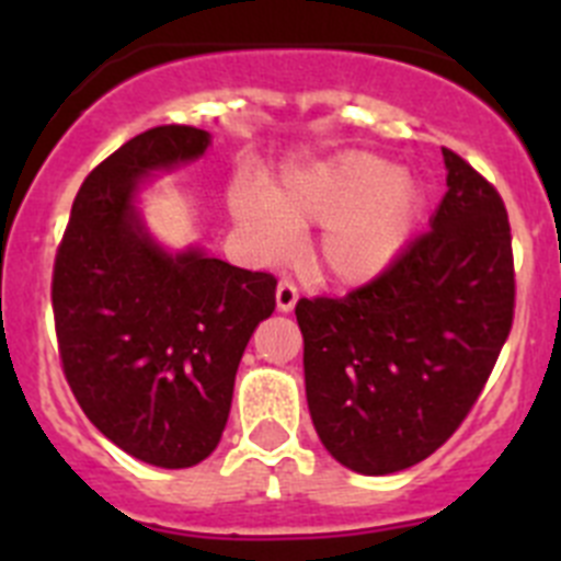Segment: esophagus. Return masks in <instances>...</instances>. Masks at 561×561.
Masks as SVG:
<instances>
[{
    "label": "esophagus",
    "mask_w": 561,
    "mask_h": 561,
    "mask_svg": "<svg viewBox=\"0 0 561 561\" xmlns=\"http://www.w3.org/2000/svg\"><path fill=\"white\" fill-rule=\"evenodd\" d=\"M275 304H277V311H291V309H295V304H297V286L291 284V280H280V284H277Z\"/></svg>",
    "instance_id": "obj_1"
}]
</instances>
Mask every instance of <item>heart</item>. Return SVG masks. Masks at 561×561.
Segmentation results:
<instances>
[{
  "mask_svg": "<svg viewBox=\"0 0 561 561\" xmlns=\"http://www.w3.org/2000/svg\"><path fill=\"white\" fill-rule=\"evenodd\" d=\"M230 213L255 255L277 261L297 230L320 227L309 261L325 284L359 289L396 266L421 213L413 173L370 151H340L295 162L270 185L241 180L230 187Z\"/></svg>",
  "mask_w": 561,
  "mask_h": 561,
  "instance_id": "b5f03b06",
  "label": "heart"
}]
</instances>
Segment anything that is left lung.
I'll return each instance as SVG.
<instances>
[{
	"label": "left lung",
	"instance_id": "8db88e82",
	"mask_svg": "<svg viewBox=\"0 0 561 561\" xmlns=\"http://www.w3.org/2000/svg\"><path fill=\"white\" fill-rule=\"evenodd\" d=\"M447 193L390 272L345 297L297 300L314 430L359 474L430 458L460 427L514 320L500 193L444 148Z\"/></svg>",
	"mask_w": 561,
	"mask_h": 561
}]
</instances>
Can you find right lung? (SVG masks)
<instances>
[{"instance_id": "add662e5", "label": "right lung", "mask_w": 561, "mask_h": 561, "mask_svg": "<svg viewBox=\"0 0 561 561\" xmlns=\"http://www.w3.org/2000/svg\"><path fill=\"white\" fill-rule=\"evenodd\" d=\"M210 134L157 126L83 180L53 270L64 376L87 419L131 458L187 469L219 447L238 362L275 311L270 272L153 241L134 196L199 160Z\"/></svg>"}]
</instances>
